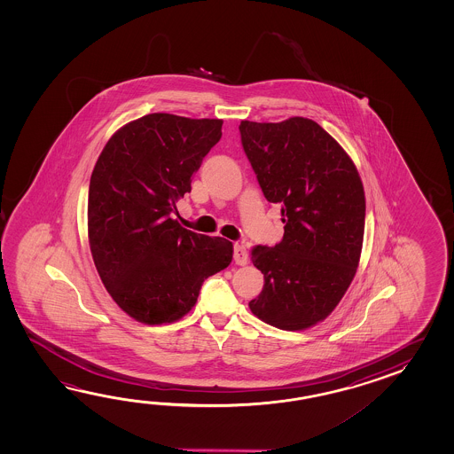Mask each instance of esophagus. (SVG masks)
<instances>
[{"label": "esophagus", "mask_w": 454, "mask_h": 454, "mask_svg": "<svg viewBox=\"0 0 454 454\" xmlns=\"http://www.w3.org/2000/svg\"><path fill=\"white\" fill-rule=\"evenodd\" d=\"M233 261H235L237 264H240V266L248 262V253H247L243 245H235V247H233Z\"/></svg>", "instance_id": "1"}]
</instances>
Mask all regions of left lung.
I'll return each mask as SVG.
<instances>
[{
    "label": "left lung",
    "mask_w": 454,
    "mask_h": 454,
    "mask_svg": "<svg viewBox=\"0 0 454 454\" xmlns=\"http://www.w3.org/2000/svg\"><path fill=\"white\" fill-rule=\"evenodd\" d=\"M241 145L270 203L280 204L284 237L254 247L251 261L264 287L254 317L301 331L328 318L357 272L365 192L357 167L321 126L303 116L279 123L243 120Z\"/></svg>",
    "instance_id": "8db88e82"
}]
</instances>
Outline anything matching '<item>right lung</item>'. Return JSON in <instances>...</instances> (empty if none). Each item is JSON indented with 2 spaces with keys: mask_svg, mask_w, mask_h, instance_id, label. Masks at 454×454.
Returning <instances> with one entry per match:
<instances>
[{
  "mask_svg": "<svg viewBox=\"0 0 454 454\" xmlns=\"http://www.w3.org/2000/svg\"><path fill=\"white\" fill-rule=\"evenodd\" d=\"M221 136L219 118L149 114L115 131L97 159L89 247L106 292L139 323L184 318L204 279L231 262V241L174 219L175 204L192 192V176Z\"/></svg>",
  "mask_w": 454,
  "mask_h": 454,
  "instance_id": "right-lung-1",
  "label": "right lung"
}]
</instances>
